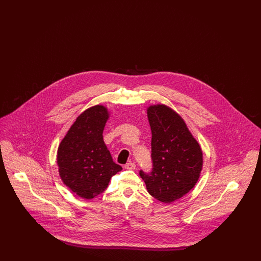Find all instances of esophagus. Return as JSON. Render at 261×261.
Masks as SVG:
<instances>
[{"label":"esophagus","instance_id":"obj_1","mask_svg":"<svg viewBox=\"0 0 261 261\" xmlns=\"http://www.w3.org/2000/svg\"><path fill=\"white\" fill-rule=\"evenodd\" d=\"M125 168H126V169H129V170H133V169L136 168V164L132 162H127V163L125 164Z\"/></svg>","mask_w":261,"mask_h":261}]
</instances>
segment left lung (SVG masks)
<instances>
[{
  "label": "left lung",
  "instance_id": "obj_1",
  "mask_svg": "<svg viewBox=\"0 0 261 261\" xmlns=\"http://www.w3.org/2000/svg\"><path fill=\"white\" fill-rule=\"evenodd\" d=\"M151 130L150 173L140 170L149 195L170 203L189 193L202 168V151L183 118L167 106L148 108Z\"/></svg>",
  "mask_w": 261,
  "mask_h": 261
}]
</instances>
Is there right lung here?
Returning a JSON list of instances; mask_svg holds the SVG:
<instances>
[{
  "mask_svg": "<svg viewBox=\"0 0 261 261\" xmlns=\"http://www.w3.org/2000/svg\"><path fill=\"white\" fill-rule=\"evenodd\" d=\"M110 117L103 106L82 112L62 139L57 162L62 182L77 196L91 199L101 194L122 167L112 161L102 131Z\"/></svg>",
  "mask_w": 261,
  "mask_h": 261,
  "instance_id": "obj_1",
  "label": "right lung"
}]
</instances>
